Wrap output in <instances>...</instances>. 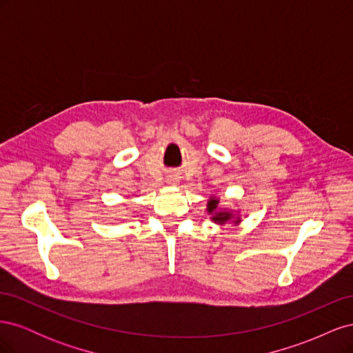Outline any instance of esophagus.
<instances>
[{"instance_id":"1","label":"esophagus","mask_w":353,"mask_h":353,"mask_svg":"<svg viewBox=\"0 0 353 353\" xmlns=\"http://www.w3.org/2000/svg\"><path fill=\"white\" fill-rule=\"evenodd\" d=\"M169 184H176V178H168Z\"/></svg>"}]
</instances>
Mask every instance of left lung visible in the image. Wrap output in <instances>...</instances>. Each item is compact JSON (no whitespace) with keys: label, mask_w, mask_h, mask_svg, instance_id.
Listing matches in <instances>:
<instances>
[{"label":"left lung","mask_w":353,"mask_h":353,"mask_svg":"<svg viewBox=\"0 0 353 353\" xmlns=\"http://www.w3.org/2000/svg\"><path fill=\"white\" fill-rule=\"evenodd\" d=\"M206 210L210 215V219L218 223V225H225V223H234V225H239L241 222V213L240 210L230 209L228 206L221 205V199L216 196H210L208 200Z\"/></svg>","instance_id":"obj_1"}]
</instances>
